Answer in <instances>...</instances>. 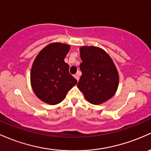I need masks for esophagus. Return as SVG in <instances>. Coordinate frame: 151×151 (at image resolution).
Returning <instances> with one entry per match:
<instances>
[{"mask_svg": "<svg viewBox=\"0 0 151 151\" xmlns=\"http://www.w3.org/2000/svg\"><path fill=\"white\" fill-rule=\"evenodd\" d=\"M74 78L77 79V81H79V74H74Z\"/></svg>", "mask_w": 151, "mask_h": 151, "instance_id": "34e87169", "label": "esophagus"}]
</instances>
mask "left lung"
Wrapping results in <instances>:
<instances>
[{"label": "left lung", "instance_id": "1", "mask_svg": "<svg viewBox=\"0 0 151 151\" xmlns=\"http://www.w3.org/2000/svg\"><path fill=\"white\" fill-rule=\"evenodd\" d=\"M79 51L82 74L77 87L91 104L103 103L115 94L118 87L119 74L115 64L109 54L99 47L82 46Z\"/></svg>", "mask_w": 151, "mask_h": 151}]
</instances>
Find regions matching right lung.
<instances>
[{
    "label": "right lung",
    "instance_id": "add662e5",
    "mask_svg": "<svg viewBox=\"0 0 151 151\" xmlns=\"http://www.w3.org/2000/svg\"><path fill=\"white\" fill-rule=\"evenodd\" d=\"M70 46L52 43L36 56L31 71V84L34 93L41 101L54 105L60 103L68 91L77 83L69 72L64 58Z\"/></svg>",
    "mask_w": 151,
    "mask_h": 151
}]
</instances>
